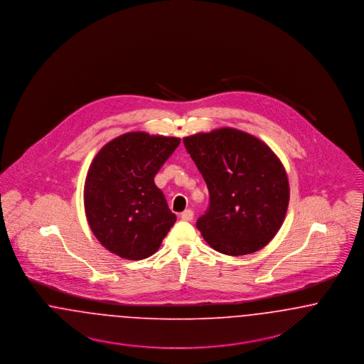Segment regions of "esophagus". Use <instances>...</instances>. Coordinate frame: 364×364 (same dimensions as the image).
I'll use <instances>...</instances> for the list:
<instances>
[{"label": "esophagus", "instance_id": "obj_1", "mask_svg": "<svg viewBox=\"0 0 364 364\" xmlns=\"http://www.w3.org/2000/svg\"><path fill=\"white\" fill-rule=\"evenodd\" d=\"M193 218H194V213H193L191 209H186V210H183V212L181 213V219L185 220V222L193 220Z\"/></svg>", "mask_w": 364, "mask_h": 364}]
</instances>
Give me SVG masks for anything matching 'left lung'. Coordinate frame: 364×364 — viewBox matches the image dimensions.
Segmentation results:
<instances>
[{
    "label": "left lung",
    "mask_w": 364,
    "mask_h": 364,
    "mask_svg": "<svg viewBox=\"0 0 364 364\" xmlns=\"http://www.w3.org/2000/svg\"><path fill=\"white\" fill-rule=\"evenodd\" d=\"M205 181L209 205L196 223L219 253L245 255L268 245L284 222L289 185L267 144L224 127L183 139Z\"/></svg>",
    "instance_id": "8db88e82"
}]
</instances>
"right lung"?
Returning a JSON list of instances; mask_svg holds the SVG:
<instances>
[{"label":"right lung","mask_w":364,"mask_h":364,"mask_svg":"<svg viewBox=\"0 0 364 364\" xmlns=\"http://www.w3.org/2000/svg\"><path fill=\"white\" fill-rule=\"evenodd\" d=\"M181 140L142 132L122 134L96 155L84 186L88 224L111 253L142 259L155 253L176 222L154 182Z\"/></svg>","instance_id":"obj_1"}]
</instances>
